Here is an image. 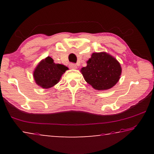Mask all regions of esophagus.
I'll return each instance as SVG.
<instances>
[{
    "label": "esophagus",
    "mask_w": 154,
    "mask_h": 154,
    "mask_svg": "<svg viewBox=\"0 0 154 154\" xmlns=\"http://www.w3.org/2000/svg\"><path fill=\"white\" fill-rule=\"evenodd\" d=\"M69 68L71 69H77V66L75 64H73V63H71L69 64Z\"/></svg>",
    "instance_id": "esophagus-1"
}]
</instances>
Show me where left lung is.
Instances as JSON below:
<instances>
[{
    "instance_id": "left-lung-1",
    "label": "left lung",
    "mask_w": 154,
    "mask_h": 154,
    "mask_svg": "<svg viewBox=\"0 0 154 154\" xmlns=\"http://www.w3.org/2000/svg\"><path fill=\"white\" fill-rule=\"evenodd\" d=\"M84 79L97 90L113 88L120 79L122 67L117 60L106 52L93 53L87 66L81 69Z\"/></svg>"
}]
</instances>
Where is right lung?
Here are the masks:
<instances>
[{
    "mask_svg": "<svg viewBox=\"0 0 154 154\" xmlns=\"http://www.w3.org/2000/svg\"><path fill=\"white\" fill-rule=\"evenodd\" d=\"M69 69L63 64H56L51 57L43 59L33 72L35 83L43 89H49L57 84L62 75Z\"/></svg>",
    "mask_w": 154,
    "mask_h": 154,
    "instance_id": "add662e5",
    "label": "right lung"
}]
</instances>
